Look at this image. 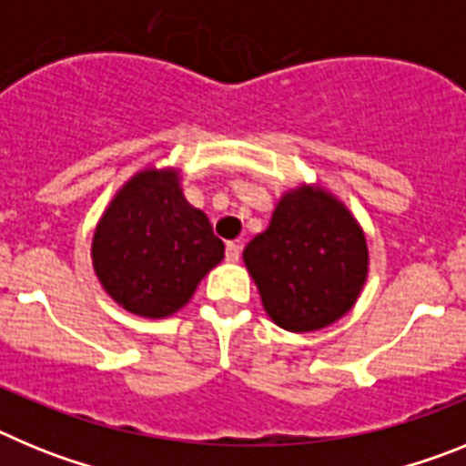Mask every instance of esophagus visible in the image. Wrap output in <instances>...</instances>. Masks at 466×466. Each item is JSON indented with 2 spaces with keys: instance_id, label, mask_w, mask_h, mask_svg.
Wrapping results in <instances>:
<instances>
[{
  "instance_id": "esophagus-1",
  "label": "esophagus",
  "mask_w": 466,
  "mask_h": 466,
  "mask_svg": "<svg viewBox=\"0 0 466 466\" xmlns=\"http://www.w3.org/2000/svg\"><path fill=\"white\" fill-rule=\"evenodd\" d=\"M242 247L238 242H226V261H238L240 258Z\"/></svg>"
}]
</instances>
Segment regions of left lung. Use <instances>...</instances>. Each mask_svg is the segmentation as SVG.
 <instances>
[{
  "mask_svg": "<svg viewBox=\"0 0 466 466\" xmlns=\"http://www.w3.org/2000/svg\"><path fill=\"white\" fill-rule=\"evenodd\" d=\"M242 258L266 312L287 331H317L340 319L369 270L364 233L352 214L315 187L287 193Z\"/></svg>",
  "mask_w": 466,
  "mask_h": 466,
  "instance_id": "left-lung-1",
  "label": "left lung"
}]
</instances>
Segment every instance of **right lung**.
<instances>
[{"label":"right lung","instance_id":"1","mask_svg":"<svg viewBox=\"0 0 466 466\" xmlns=\"http://www.w3.org/2000/svg\"><path fill=\"white\" fill-rule=\"evenodd\" d=\"M224 258L205 212L191 208L175 170L135 175L106 208L93 266L106 294L135 315L167 317Z\"/></svg>","mask_w":466,"mask_h":466}]
</instances>
